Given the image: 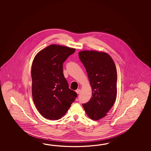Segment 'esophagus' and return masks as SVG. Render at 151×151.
Listing matches in <instances>:
<instances>
[{"label":"esophagus","mask_w":151,"mask_h":151,"mask_svg":"<svg viewBox=\"0 0 151 151\" xmlns=\"http://www.w3.org/2000/svg\"><path fill=\"white\" fill-rule=\"evenodd\" d=\"M76 92H77V94H79L80 93V89H77Z\"/></svg>","instance_id":"34e87169"}]
</instances>
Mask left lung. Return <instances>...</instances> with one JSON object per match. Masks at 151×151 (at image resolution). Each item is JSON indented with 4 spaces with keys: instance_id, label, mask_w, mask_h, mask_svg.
I'll return each mask as SVG.
<instances>
[{
    "instance_id": "8db88e82",
    "label": "left lung",
    "mask_w": 151,
    "mask_h": 151,
    "mask_svg": "<svg viewBox=\"0 0 151 151\" xmlns=\"http://www.w3.org/2000/svg\"><path fill=\"white\" fill-rule=\"evenodd\" d=\"M86 68L92 96L83 106L90 119L98 120L106 116L116 96L117 72L112 58L107 53L96 51L79 52Z\"/></svg>"
}]
</instances>
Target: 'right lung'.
Listing matches in <instances>:
<instances>
[{
    "instance_id": "obj_1",
    "label": "right lung",
    "mask_w": 151,
    "mask_h": 151,
    "mask_svg": "<svg viewBox=\"0 0 151 151\" xmlns=\"http://www.w3.org/2000/svg\"><path fill=\"white\" fill-rule=\"evenodd\" d=\"M75 48L51 45L39 52L32 63V98L37 109L49 120L60 119L77 96L68 88L63 65Z\"/></svg>"
}]
</instances>
